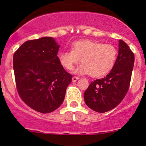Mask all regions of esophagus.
<instances>
[{
	"instance_id": "1",
	"label": "esophagus",
	"mask_w": 146,
	"mask_h": 146,
	"mask_svg": "<svg viewBox=\"0 0 146 146\" xmlns=\"http://www.w3.org/2000/svg\"><path fill=\"white\" fill-rule=\"evenodd\" d=\"M78 79H79L78 77H76V76H73V77L72 78V81H73V82H76V81H77V80H78Z\"/></svg>"
}]
</instances>
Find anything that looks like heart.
Segmentation results:
<instances>
[{
	"label": "heart",
	"mask_w": 146,
	"mask_h": 146,
	"mask_svg": "<svg viewBox=\"0 0 146 146\" xmlns=\"http://www.w3.org/2000/svg\"><path fill=\"white\" fill-rule=\"evenodd\" d=\"M117 57L115 46L92 40L76 41L72 46V51H62L58 54L60 63L65 68L73 70L80 60L82 64L75 70V73H90L92 77L107 74L114 67Z\"/></svg>",
	"instance_id": "obj_1"
}]
</instances>
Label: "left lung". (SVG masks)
Returning a JSON list of instances; mask_svg holds the SVG:
<instances>
[{
  "label": "left lung",
  "mask_w": 146,
  "mask_h": 146,
  "mask_svg": "<svg viewBox=\"0 0 146 146\" xmlns=\"http://www.w3.org/2000/svg\"><path fill=\"white\" fill-rule=\"evenodd\" d=\"M134 65V54L123 41H119L118 56L111 71L92 82L84 93L88 107L104 113L115 108L126 95Z\"/></svg>",
  "instance_id": "8db88e82"
}]
</instances>
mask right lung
Masks as SVG:
<instances>
[{"label": "right lung", "instance_id": "right-lung-1", "mask_svg": "<svg viewBox=\"0 0 146 146\" xmlns=\"http://www.w3.org/2000/svg\"><path fill=\"white\" fill-rule=\"evenodd\" d=\"M60 46L52 37L25 42L13 56L17 92L29 107L46 114L64 100L72 75L65 70L57 56Z\"/></svg>", "mask_w": 146, "mask_h": 146}]
</instances>
